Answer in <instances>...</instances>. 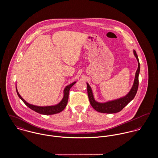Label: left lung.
Listing matches in <instances>:
<instances>
[{
	"mask_svg": "<svg viewBox=\"0 0 158 158\" xmlns=\"http://www.w3.org/2000/svg\"><path fill=\"white\" fill-rule=\"evenodd\" d=\"M133 54L137 61L138 67L135 72V77L133 82V85L128 93L117 99L109 100L105 102H99L95 100L93 91L90 88L88 83H87V88H88V94L89 100L90 102L91 106L93 108L99 113H107V114H113L120 111L124 107H125L135 97L137 93L138 86H139V75L140 73V63L139 61L138 56L137 55L136 52L133 50Z\"/></svg>",
	"mask_w": 158,
	"mask_h": 158,
	"instance_id": "8db88e82",
	"label": "left lung"
}]
</instances>
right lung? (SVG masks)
<instances>
[{"instance_id": "add662e5", "label": "right lung", "mask_w": 158, "mask_h": 158, "mask_svg": "<svg viewBox=\"0 0 158 158\" xmlns=\"http://www.w3.org/2000/svg\"><path fill=\"white\" fill-rule=\"evenodd\" d=\"M77 81H74L68 86H66L64 90H63V97L61 99V100L57 104L54 105H50V106H36L30 103H28L27 102L23 97L21 96L19 93L18 92V90L16 87V89L18 94V95L20 98V99L23 101V102L31 110L35 111L36 113H40L41 114L43 115H52V114H55L57 113H60L62 111L64 110L66 108L67 104H68V98H69V90L72 86L76 83Z\"/></svg>"}]
</instances>
